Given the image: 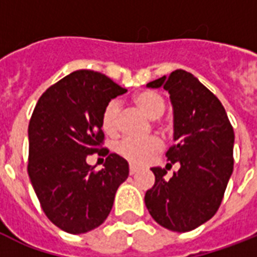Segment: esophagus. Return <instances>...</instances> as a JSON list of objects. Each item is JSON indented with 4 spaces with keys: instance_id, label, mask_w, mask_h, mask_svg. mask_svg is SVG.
Returning a JSON list of instances; mask_svg holds the SVG:
<instances>
[{
    "instance_id": "esophagus-1",
    "label": "esophagus",
    "mask_w": 257,
    "mask_h": 257,
    "mask_svg": "<svg viewBox=\"0 0 257 257\" xmlns=\"http://www.w3.org/2000/svg\"><path fill=\"white\" fill-rule=\"evenodd\" d=\"M137 171H139V168H137L136 165H133V164L129 165V173H131V175H135Z\"/></svg>"
}]
</instances>
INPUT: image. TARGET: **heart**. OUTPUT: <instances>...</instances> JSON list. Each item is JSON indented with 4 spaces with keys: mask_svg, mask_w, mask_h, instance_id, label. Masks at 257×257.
<instances>
[{
    "mask_svg": "<svg viewBox=\"0 0 257 257\" xmlns=\"http://www.w3.org/2000/svg\"><path fill=\"white\" fill-rule=\"evenodd\" d=\"M133 102L139 110L151 120H159L165 112L167 104L164 97L153 90H143L133 97ZM101 126L108 136H116L120 131V106L117 101H109L101 114ZM161 148L156 137L145 140L124 139L116 145V152L132 164H144Z\"/></svg>",
    "mask_w": 257,
    "mask_h": 257,
    "instance_id": "obj_1",
    "label": "heart"
}]
</instances>
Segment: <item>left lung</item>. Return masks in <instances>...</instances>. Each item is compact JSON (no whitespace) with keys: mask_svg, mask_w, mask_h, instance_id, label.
<instances>
[{"mask_svg":"<svg viewBox=\"0 0 257 257\" xmlns=\"http://www.w3.org/2000/svg\"><path fill=\"white\" fill-rule=\"evenodd\" d=\"M147 86H163L171 94L176 144L167 157L180 168L169 180L165 169L151 168L156 180L145 205L161 227L189 232L219 209L233 172L235 133L219 98L189 72L177 69Z\"/></svg>","mask_w":257,"mask_h":257,"instance_id":"1","label":"left lung"}]
</instances>
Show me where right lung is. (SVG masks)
<instances>
[{"label": "right lung", "instance_id": "right-lung-1", "mask_svg": "<svg viewBox=\"0 0 257 257\" xmlns=\"http://www.w3.org/2000/svg\"><path fill=\"white\" fill-rule=\"evenodd\" d=\"M125 92L105 74L76 70L46 89L34 108L28 173L42 211L68 233H85L104 223L117 188L128 179V161L101 148L102 110ZM93 153L108 156L101 171L86 163Z\"/></svg>", "mask_w": 257, "mask_h": 257}]
</instances>
